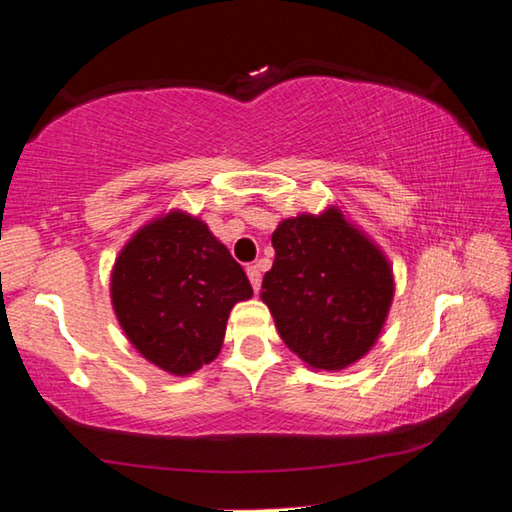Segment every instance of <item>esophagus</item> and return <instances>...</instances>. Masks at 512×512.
I'll return each mask as SVG.
<instances>
[{
  "label": "esophagus",
  "instance_id": "34e87169",
  "mask_svg": "<svg viewBox=\"0 0 512 512\" xmlns=\"http://www.w3.org/2000/svg\"><path fill=\"white\" fill-rule=\"evenodd\" d=\"M246 275H248V280H250V284H253L255 291H257L259 287H262V271H259L257 264H250V266L246 268Z\"/></svg>",
  "mask_w": 512,
  "mask_h": 512
}]
</instances>
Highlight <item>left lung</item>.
Wrapping results in <instances>:
<instances>
[{
	"mask_svg": "<svg viewBox=\"0 0 512 512\" xmlns=\"http://www.w3.org/2000/svg\"><path fill=\"white\" fill-rule=\"evenodd\" d=\"M262 300L291 352L314 370H343L377 343L395 296L393 266L339 205L284 219Z\"/></svg>",
	"mask_w": 512,
	"mask_h": 512,
	"instance_id": "left-lung-1",
	"label": "left lung"
}]
</instances>
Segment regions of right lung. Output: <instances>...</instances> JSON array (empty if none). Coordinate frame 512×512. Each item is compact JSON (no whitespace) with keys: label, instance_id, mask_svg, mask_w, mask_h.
Masks as SVG:
<instances>
[{"label":"right lung","instance_id":"add662e5","mask_svg":"<svg viewBox=\"0 0 512 512\" xmlns=\"http://www.w3.org/2000/svg\"><path fill=\"white\" fill-rule=\"evenodd\" d=\"M250 296L253 287L230 250L183 210L144 223L110 273L112 309L126 339L176 377L216 359L232 307Z\"/></svg>","mask_w":512,"mask_h":512}]
</instances>
